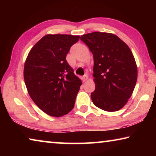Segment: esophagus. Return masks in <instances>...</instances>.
Returning a JSON list of instances; mask_svg holds the SVG:
<instances>
[{"mask_svg":"<svg viewBox=\"0 0 156 156\" xmlns=\"http://www.w3.org/2000/svg\"><path fill=\"white\" fill-rule=\"evenodd\" d=\"M88 79V76H87V75H84L83 76V82H84V81H86Z\"/></svg>","mask_w":156,"mask_h":156,"instance_id":"34e87169","label":"esophagus"}]
</instances>
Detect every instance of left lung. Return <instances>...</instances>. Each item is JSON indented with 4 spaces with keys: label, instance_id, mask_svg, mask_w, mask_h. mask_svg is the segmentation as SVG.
I'll return each mask as SVG.
<instances>
[{
    "label": "left lung",
    "instance_id": "1",
    "mask_svg": "<svg viewBox=\"0 0 156 156\" xmlns=\"http://www.w3.org/2000/svg\"><path fill=\"white\" fill-rule=\"evenodd\" d=\"M93 54L95 91L93 103L106 112H116L125 106L135 88L138 69L127 44L116 35L95 32L81 36Z\"/></svg>",
    "mask_w": 156,
    "mask_h": 156
}]
</instances>
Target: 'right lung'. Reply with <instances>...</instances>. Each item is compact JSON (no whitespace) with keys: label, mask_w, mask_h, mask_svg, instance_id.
Segmentation results:
<instances>
[{"label":"right lung","mask_w":156,"mask_h":156,"mask_svg":"<svg viewBox=\"0 0 156 156\" xmlns=\"http://www.w3.org/2000/svg\"><path fill=\"white\" fill-rule=\"evenodd\" d=\"M80 36L48 34L29 53L24 67L26 87L37 106L47 114L60 117L74 107L82 84L66 60Z\"/></svg>","instance_id":"right-lung-1"}]
</instances>
